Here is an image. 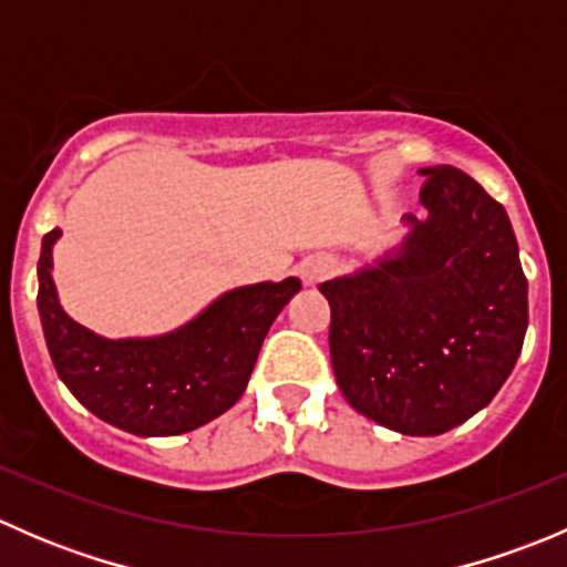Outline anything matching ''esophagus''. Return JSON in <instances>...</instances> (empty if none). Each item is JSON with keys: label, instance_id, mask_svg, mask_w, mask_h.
Wrapping results in <instances>:
<instances>
[{"label": "esophagus", "instance_id": "obj_1", "mask_svg": "<svg viewBox=\"0 0 567 567\" xmlns=\"http://www.w3.org/2000/svg\"><path fill=\"white\" fill-rule=\"evenodd\" d=\"M331 274V262L323 260V257H318V260H307L305 268H301V279H305V285H316L320 279H326Z\"/></svg>", "mask_w": 567, "mask_h": 567}]
</instances>
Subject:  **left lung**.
<instances>
[{"mask_svg":"<svg viewBox=\"0 0 567 567\" xmlns=\"http://www.w3.org/2000/svg\"><path fill=\"white\" fill-rule=\"evenodd\" d=\"M427 216L348 277L318 285L331 307V368L368 420L439 436L494 400L527 334V277L507 210L450 164L420 169Z\"/></svg>","mask_w":567,"mask_h":567,"instance_id":"obj_1","label":"left lung"}]
</instances>
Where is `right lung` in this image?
<instances>
[{
    "label": "right lung",
    "instance_id": "1",
    "mask_svg": "<svg viewBox=\"0 0 567 567\" xmlns=\"http://www.w3.org/2000/svg\"><path fill=\"white\" fill-rule=\"evenodd\" d=\"M60 236L45 233L38 260V310L51 362L84 409L134 436L188 433L236 405L274 318L301 290L296 277L247 285L167 334L109 340L76 323L56 299L51 249Z\"/></svg>",
    "mask_w": 567,
    "mask_h": 567
}]
</instances>
